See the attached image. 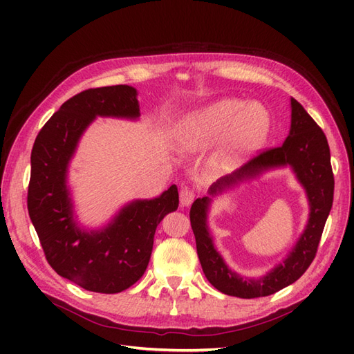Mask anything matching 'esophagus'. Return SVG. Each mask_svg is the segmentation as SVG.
<instances>
[{"label":"esophagus","mask_w":354,"mask_h":354,"mask_svg":"<svg viewBox=\"0 0 354 354\" xmlns=\"http://www.w3.org/2000/svg\"><path fill=\"white\" fill-rule=\"evenodd\" d=\"M195 201V190L190 187H183L180 190V203L183 207H189Z\"/></svg>","instance_id":"34e87169"}]
</instances>
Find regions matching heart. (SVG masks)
<instances>
[{
	"instance_id": "b5f03b06",
	"label": "heart",
	"mask_w": 354,
	"mask_h": 354,
	"mask_svg": "<svg viewBox=\"0 0 354 354\" xmlns=\"http://www.w3.org/2000/svg\"><path fill=\"white\" fill-rule=\"evenodd\" d=\"M270 116L261 103L246 104L241 99H223L194 115L181 130L186 146L203 143L232 127L230 143L234 149L255 145L269 130Z\"/></svg>"
}]
</instances>
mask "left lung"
I'll use <instances>...</instances> for the list:
<instances>
[{
	"mask_svg": "<svg viewBox=\"0 0 354 354\" xmlns=\"http://www.w3.org/2000/svg\"><path fill=\"white\" fill-rule=\"evenodd\" d=\"M291 167L308 199V221L301 236L283 263L260 277H243L229 269L214 248L207 224L209 196L192 203L190 224L196 239L198 257L209 283L220 292L239 298L267 297L294 283L315 260L326 218L334 201V174L326 136L295 99H291V130L279 147L266 149L234 173L218 178L208 194L216 196L246 178H254L272 168Z\"/></svg>",
	"mask_w": 354,
	"mask_h": 354,
	"instance_id": "1",
	"label": "left lung"
}]
</instances>
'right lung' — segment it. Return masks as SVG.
I'll list each match as a JSON object with an SVG mask.
<instances>
[{
  "mask_svg": "<svg viewBox=\"0 0 354 354\" xmlns=\"http://www.w3.org/2000/svg\"><path fill=\"white\" fill-rule=\"evenodd\" d=\"M95 116L137 120V90L130 85L90 88L60 106L32 147L28 211L46 259L57 274L87 291L116 294L146 272L156 226L177 209L178 192L173 185L155 199L130 202L100 230L81 229L73 218L68 167Z\"/></svg>",
  "mask_w": 354,
  "mask_h": 354,
  "instance_id": "right-lung-1",
  "label": "right lung"
}]
</instances>
